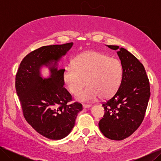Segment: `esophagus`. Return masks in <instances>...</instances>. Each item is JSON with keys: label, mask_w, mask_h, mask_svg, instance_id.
Instances as JSON below:
<instances>
[{"label": "esophagus", "mask_w": 161, "mask_h": 161, "mask_svg": "<svg viewBox=\"0 0 161 161\" xmlns=\"http://www.w3.org/2000/svg\"><path fill=\"white\" fill-rule=\"evenodd\" d=\"M91 105H88V104H83L82 105V107H83V108H90Z\"/></svg>", "instance_id": "obj_1"}]
</instances>
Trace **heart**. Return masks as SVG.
Here are the masks:
<instances>
[{
  "label": "heart",
  "mask_w": 161,
  "mask_h": 161,
  "mask_svg": "<svg viewBox=\"0 0 161 161\" xmlns=\"http://www.w3.org/2000/svg\"><path fill=\"white\" fill-rule=\"evenodd\" d=\"M122 77L123 66L119 60L95 51L80 53L73 66H67L63 73L64 83L73 94L87 80L88 86L76 95L78 101L86 102L113 96L119 89Z\"/></svg>",
  "instance_id": "heart-1"
}]
</instances>
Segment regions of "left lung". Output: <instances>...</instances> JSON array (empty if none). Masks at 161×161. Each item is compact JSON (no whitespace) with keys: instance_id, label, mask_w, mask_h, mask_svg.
<instances>
[{"instance_id":"obj_1","label":"left lung","mask_w":161,"mask_h":161,"mask_svg":"<svg viewBox=\"0 0 161 161\" xmlns=\"http://www.w3.org/2000/svg\"><path fill=\"white\" fill-rule=\"evenodd\" d=\"M118 50V46H108ZM123 66V77L115 95L102 104L105 109L99 127L106 138L121 140L137 130L144 118L150 96L148 78L143 64L121 47L117 52Z\"/></svg>"}]
</instances>
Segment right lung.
Returning a JSON list of instances; mask_svg holds the SVG:
<instances>
[{
  "label": "right lung",
  "mask_w": 161,
  "mask_h": 161,
  "mask_svg": "<svg viewBox=\"0 0 161 161\" xmlns=\"http://www.w3.org/2000/svg\"><path fill=\"white\" fill-rule=\"evenodd\" d=\"M73 43L43 46L23 58L15 77V89L25 120L37 132L51 140L65 138L75 124L81 103H69L72 95L64 86L63 73L57 62ZM49 66L51 75L43 80L40 68Z\"/></svg>",
  "instance_id": "add662e5"
}]
</instances>
